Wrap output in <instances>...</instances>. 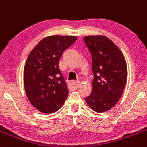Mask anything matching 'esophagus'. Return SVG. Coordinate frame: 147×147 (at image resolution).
<instances>
[{
  "instance_id": "obj_1",
  "label": "esophagus",
  "mask_w": 147,
  "mask_h": 147,
  "mask_svg": "<svg viewBox=\"0 0 147 147\" xmlns=\"http://www.w3.org/2000/svg\"><path fill=\"white\" fill-rule=\"evenodd\" d=\"M79 81H71L70 84H69V86H70V87L71 88H78V86H79Z\"/></svg>"
}]
</instances>
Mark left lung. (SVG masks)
I'll use <instances>...</instances> for the list:
<instances>
[{"label":"left lung","mask_w":147,"mask_h":147,"mask_svg":"<svg viewBox=\"0 0 147 147\" xmlns=\"http://www.w3.org/2000/svg\"><path fill=\"white\" fill-rule=\"evenodd\" d=\"M84 41L92 57L93 88L86 102L94 111L104 113L119 101L127 76L120 49L105 36H88Z\"/></svg>","instance_id":"obj_1"}]
</instances>
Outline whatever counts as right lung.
<instances>
[{"label":"right lung","instance_id":"add662e5","mask_svg":"<svg viewBox=\"0 0 147 147\" xmlns=\"http://www.w3.org/2000/svg\"><path fill=\"white\" fill-rule=\"evenodd\" d=\"M76 40L74 36H49L29 54L24 69L25 90L30 102L39 111L55 113L67 98L69 90L59 61Z\"/></svg>","mask_w":147,"mask_h":147}]
</instances>
